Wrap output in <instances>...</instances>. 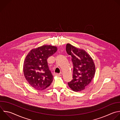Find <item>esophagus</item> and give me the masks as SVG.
I'll use <instances>...</instances> for the list:
<instances>
[{"label":"esophagus","mask_w":120,"mask_h":120,"mask_svg":"<svg viewBox=\"0 0 120 120\" xmlns=\"http://www.w3.org/2000/svg\"><path fill=\"white\" fill-rule=\"evenodd\" d=\"M55 75L56 76H61L62 75V73L60 72V73H55Z\"/></svg>","instance_id":"obj_1"}]
</instances>
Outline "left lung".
<instances>
[{
    "label": "left lung",
    "instance_id": "left-lung-1",
    "mask_svg": "<svg viewBox=\"0 0 120 120\" xmlns=\"http://www.w3.org/2000/svg\"><path fill=\"white\" fill-rule=\"evenodd\" d=\"M66 51L71 57L73 66V79L68 82V86L74 91H81L85 89L94 78L95 64L90 56L83 49L68 43Z\"/></svg>",
    "mask_w": 120,
    "mask_h": 120
}]
</instances>
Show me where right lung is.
<instances>
[{
  "label": "right lung",
  "instance_id": "1",
  "mask_svg": "<svg viewBox=\"0 0 120 120\" xmlns=\"http://www.w3.org/2000/svg\"><path fill=\"white\" fill-rule=\"evenodd\" d=\"M57 50L55 46L43 45L32 49L26 56L23 66L24 75L29 84L35 89L45 90L52 83L53 76L47 59Z\"/></svg>",
  "mask_w": 120,
  "mask_h": 120
}]
</instances>
